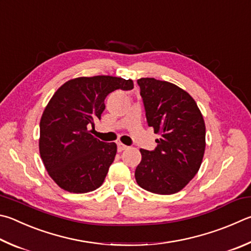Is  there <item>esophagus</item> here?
I'll return each instance as SVG.
<instances>
[{
	"label": "esophagus",
	"instance_id": "obj_1",
	"mask_svg": "<svg viewBox=\"0 0 251 251\" xmlns=\"http://www.w3.org/2000/svg\"><path fill=\"white\" fill-rule=\"evenodd\" d=\"M127 148H128V147H127V146L124 145V144H122V143H118V144H117V150H118V151H120V152H122L123 150H125V149H127Z\"/></svg>",
	"mask_w": 251,
	"mask_h": 251
}]
</instances>
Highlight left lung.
<instances>
[{
  "label": "left lung",
  "mask_w": 251,
  "mask_h": 251,
  "mask_svg": "<svg viewBox=\"0 0 251 251\" xmlns=\"http://www.w3.org/2000/svg\"><path fill=\"white\" fill-rule=\"evenodd\" d=\"M137 82L148 126L160 138L153 151L140 149L136 181L151 193H176L201 167L206 145L203 115L194 99L177 85L153 78Z\"/></svg>",
  "instance_id": "8db88e82"
}]
</instances>
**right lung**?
Here are the masks:
<instances>
[{"mask_svg": "<svg viewBox=\"0 0 251 251\" xmlns=\"http://www.w3.org/2000/svg\"><path fill=\"white\" fill-rule=\"evenodd\" d=\"M133 88V80L95 75L71 79L54 92L40 118L39 153L59 188L86 193L102 185L117 146L95 138L89 127L101 120L108 94Z\"/></svg>", "mask_w": 251, "mask_h": 251, "instance_id": "add662e5", "label": "right lung"}]
</instances>
